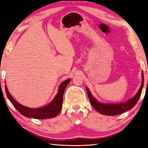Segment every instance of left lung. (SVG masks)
Returning a JSON list of instances; mask_svg holds the SVG:
<instances>
[{"instance_id":"1","label":"left lung","mask_w":148,"mask_h":148,"mask_svg":"<svg viewBox=\"0 0 148 148\" xmlns=\"http://www.w3.org/2000/svg\"><path fill=\"white\" fill-rule=\"evenodd\" d=\"M143 83H144V77H143V73L142 72V82H141V87L138 92L135 94V96L131 98L130 100L124 103H120V104H104V103L99 102L92 96L88 88H86V90L89 97V100H90L91 104L92 105L94 109H96L98 112L101 113L102 114L113 116V115L122 114L123 112L131 110V108L134 107L135 105L138 102L139 98H140L143 87Z\"/></svg>"}]
</instances>
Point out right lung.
<instances>
[{"label":"right lung","mask_w":148,"mask_h":148,"mask_svg":"<svg viewBox=\"0 0 148 148\" xmlns=\"http://www.w3.org/2000/svg\"><path fill=\"white\" fill-rule=\"evenodd\" d=\"M70 79H68L65 80L60 84L57 94L56 95L53 100L50 104H48L45 106L38 108H29V107L23 106V105L18 103L10 94L6 85L5 91L6 93H7V98L11 101L14 107L22 115L28 117V118H34L37 119H51L57 116V114L60 112L62 106V97H63L64 90H65L69 83L70 82Z\"/></svg>","instance_id":"right-lung-1"}]
</instances>
